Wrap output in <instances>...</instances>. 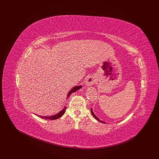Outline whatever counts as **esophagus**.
Masks as SVG:
<instances>
[{
	"label": "esophagus",
	"instance_id": "obj_1",
	"mask_svg": "<svg viewBox=\"0 0 159 159\" xmlns=\"http://www.w3.org/2000/svg\"><path fill=\"white\" fill-rule=\"evenodd\" d=\"M95 80L93 77L89 76L87 78V80H86L85 82V85L86 86V87H89V86L93 85L95 84Z\"/></svg>",
	"mask_w": 159,
	"mask_h": 159
}]
</instances>
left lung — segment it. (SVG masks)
<instances>
[{"label": "left lung", "mask_w": 159, "mask_h": 159, "mask_svg": "<svg viewBox=\"0 0 159 159\" xmlns=\"http://www.w3.org/2000/svg\"><path fill=\"white\" fill-rule=\"evenodd\" d=\"M91 114H92V115H93V117L95 119H97L98 120V121H99V122H101V123H105V122H104V121H101V120L97 117V116H96V115L94 114V113L93 112V110H92V108H91Z\"/></svg>", "instance_id": "obj_1"}]
</instances>
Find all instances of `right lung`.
<instances>
[{
	"mask_svg": "<svg viewBox=\"0 0 159 159\" xmlns=\"http://www.w3.org/2000/svg\"><path fill=\"white\" fill-rule=\"evenodd\" d=\"M81 88H82V86H81V85H77V86H75V87H74L73 88H72V89L69 91L68 95H67V99H68V98L70 97V95L71 93H73L75 92V91H76L77 90H78V89H81ZM66 110V107L65 106V107L63 108V109H62L61 111H60L58 113H57V114H56V115H50V116H42V115H38V116H40L41 118L45 119L55 120V119H57L60 118V117H61L62 115H63L65 113Z\"/></svg>",
	"mask_w": 159,
	"mask_h": 159,
	"instance_id": "right-lung-1",
	"label": "right lung"
}]
</instances>
